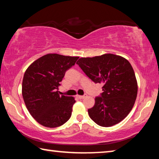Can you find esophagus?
Masks as SVG:
<instances>
[{
	"label": "esophagus",
	"instance_id": "1",
	"mask_svg": "<svg viewBox=\"0 0 159 159\" xmlns=\"http://www.w3.org/2000/svg\"><path fill=\"white\" fill-rule=\"evenodd\" d=\"M86 97H87V95H86V94H85V95H78V98H79L80 99H84V98H86Z\"/></svg>",
	"mask_w": 159,
	"mask_h": 159
}]
</instances>
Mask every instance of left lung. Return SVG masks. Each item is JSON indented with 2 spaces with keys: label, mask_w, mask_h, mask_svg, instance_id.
<instances>
[{
  "label": "left lung",
  "mask_w": 159,
  "mask_h": 159,
  "mask_svg": "<svg viewBox=\"0 0 159 159\" xmlns=\"http://www.w3.org/2000/svg\"><path fill=\"white\" fill-rule=\"evenodd\" d=\"M76 64L95 83H102L103 93L95 98L88 110L94 122L102 127L120 123L133 109L138 94V83L130 63L120 56L104 54L80 58Z\"/></svg>",
  "instance_id": "1"
}]
</instances>
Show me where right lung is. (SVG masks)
I'll return each instance as SVG.
<instances>
[{"label": "right lung", "instance_id": "right-lung-1", "mask_svg": "<svg viewBox=\"0 0 159 159\" xmlns=\"http://www.w3.org/2000/svg\"><path fill=\"white\" fill-rule=\"evenodd\" d=\"M79 57L48 54L28 67L24 75L22 96L26 108L40 124L59 127L71 116L73 97L60 95L58 87L66 71Z\"/></svg>", "mask_w": 159, "mask_h": 159}]
</instances>
